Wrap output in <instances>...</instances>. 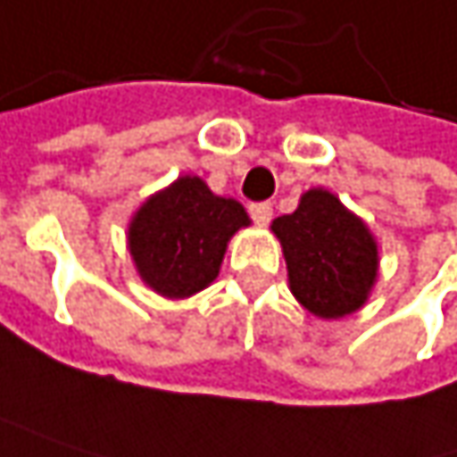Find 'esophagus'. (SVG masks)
<instances>
[{
    "label": "esophagus",
    "instance_id": "obj_1",
    "mask_svg": "<svg viewBox=\"0 0 457 457\" xmlns=\"http://www.w3.org/2000/svg\"><path fill=\"white\" fill-rule=\"evenodd\" d=\"M249 215H252L254 223L265 226V223H270V218H273V205H270V203H254V205H249Z\"/></svg>",
    "mask_w": 457,
    "mask_h": 457
}]
</instances>
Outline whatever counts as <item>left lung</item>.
Segmentation results:
<instances>
[{
	"label": "left lung",
	"mask_w": 457,
	"mask_h": 457,
	"mask_svg": "<svg viewBox=\"0 0 457 457\" xmlns=\"http://www.w3.org/2000/svg\"><path fill=\"white\" fill-rule=\"evenodd\" d=\"M296 302L320 320L361 310L377 280V242L367 223L317 187L299 208L273 220Z\"/></svg>",
	"instance_id": "obj_1"
}]
</instances>
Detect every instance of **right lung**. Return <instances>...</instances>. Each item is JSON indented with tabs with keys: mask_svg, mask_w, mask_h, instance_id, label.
I'll use <instances>...</instances> for the list:
<instances>
[{
	"mask_svg": "<svg viewBox=\"0 0 457 457\" xmlns=\"http://www.w3.org/2000/svg\"><path fill=\"white\" fill-rule=\"evenodd\" d=\"M245 226L237 200L212 195L200 177H179L132 215L127 246L155 294L187 299L215 280L228 239Z\"/></svg>",
	"mask_w": 457,
	"mask_h": 457,
	"instance_id": "right-lung-1",
	"label": "right lung"
}]
</instances>
